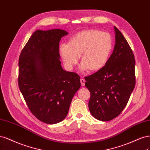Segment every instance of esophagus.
I'll return each instance as SVG.
<instances>
[{
	"label": "esophagus",
	"mask_w": 150,
	"mask_h": 150,
	"mask_svg": "<svg viewBox=\"0 0 150 150\" xmlns=\"http://www.w3.org/2000/svg\"><path fill=\"white\" fill-rule=\"evenodd\" d=\"M80 83L82 86H84L85 83V80L83 79H80Z\"/></svg>",
	"instance_id": "esophagus-1"
}]
</instances>
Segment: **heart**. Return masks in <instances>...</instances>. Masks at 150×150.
I'll return each instance as SVG.
<instances>
[{
    "label": "heart",
    "instance_id": "1",
    "mask_svg": "<svg viewBox=\"0 0 150 150\" xmlns=\"http://www.w3.org/2000/svg\"><path fill=\"white\" fill-rule=\"evenodd\" d=\"M112 48V38L108 33L91 29L76 33L68 44L62 43L59 52L67 69H73L80 56L82 70L96 71L107 64Z\"/></svg>",
    "mask_w": 150,
    "mask_h": 150
}]
</instances>
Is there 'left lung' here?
Returning a JSON list of instances; mask_svg holds the SVG:
<instances>
[{"label": "left lung", "instance_id": "8db88e82", "mask_svg": "<svg viewBox=\"0 0 150 150\" xmlns=\"http://www.w3.org/2000/svg\"><path fill=\"white\" fill-rule=\"evenodd\" d=\"M115 45L107 64L95 74L85 77L90 92L88 107L98 120L110 121L122 113L136 83L135 59L128 42L114 27Z\"/></svg>", "mask_w": 150, "mask_h": 150}]
</instances>
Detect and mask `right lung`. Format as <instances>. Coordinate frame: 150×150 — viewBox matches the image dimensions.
<instances>
[{
    "instance_id": "right-lung-1",
    "label": "right lung",
    "mask_w": 150,
    "mask_h": 150,
    "mask_svg": "<svg viewBox=\"0 0 150 150\" xmlns=\"http://www.w3.org/2000/svg\"><path fill=\"white\" fill-rule=\"evenodd\" d=\"M67 34L60 29L37 30L19 57V88L32 113L47 124L59 123L66 117L81 86L80 76L61 66L59 42Z\"/></svg>"
}]
</instances>
